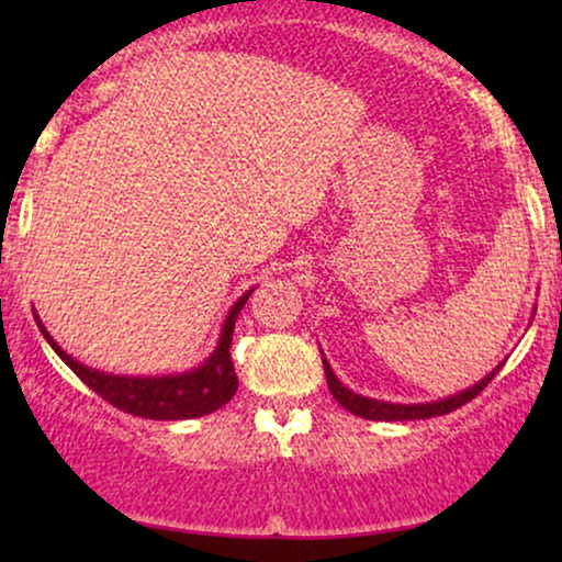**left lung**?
Wrapping results in <instances>:
<instances>
[{
    "label": "left lung",
    "instance_id": "left-lung-1",
    "mask_svg": "<svg viewBox=\"0 0 562 562\" xmlns=\"http://www.w3.org/2000/svg\"><path fill=\"white\" fill-rule=\"evenodd\" d=\"M322 364H325V378H327V389H330L333 398L338 402L340 406H346L351 415L357 417H364V420H380V423H396V420H425V417H438V415H449V412L460 409L462 404H468L470 398H475L479 393L486 389L488 383H492V378L496 372L502 370V364L496 367V370L488 372L486 378L479 380L475 385H470V389L454 393V396L449 398H438V402H425V404H391V402H378V398H367V396H359V393L348 391L344 383H340L338 378H335L333 367L327 364V359L322 357Z\"/></svg>",
    "mask_w": 562,
    "mask_h": 562
}]
</instances>
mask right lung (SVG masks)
Here are the masks:
<instances>
[{
    "label": "right lung",
    "instance_id": "right-lung-1",
    "mask_svg": "<svg viewBox=\"0 0 562 562\" xmlns=\"http://www.w3.org/2000/svg\"><path fill=\"white\" fill-rule=\"evenodd\" d=\"M250 293H254V290L243 293L235 306L229 308L214 353H211L203 364L195 367V370L182 372V375H108V372L92 370V367L76 362L70 353L63 351V348L53 340V335L44 330L38 317L36 325L44 338H47V344L55 348L57 357H60L63 362H66L70 370L97 393V396L105 398L108 404L119 406L121 412H128V415L134 417H145V420H192V417L211 415V412H216L218 406H224L232 396H235L237 375L229 357V346L232 333H235L237 314H240L245 301L250 299Z\"/></svg>",
    "mask_w": 562,
    "mask_h": 562
}]
</instances>
